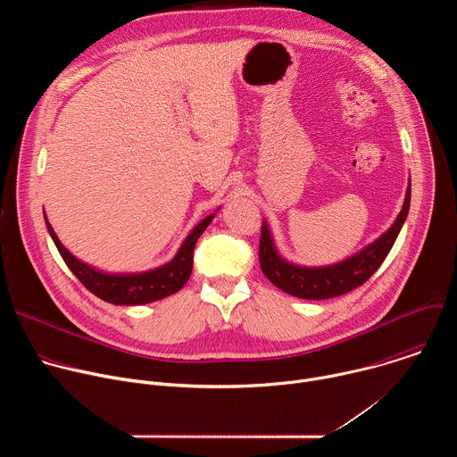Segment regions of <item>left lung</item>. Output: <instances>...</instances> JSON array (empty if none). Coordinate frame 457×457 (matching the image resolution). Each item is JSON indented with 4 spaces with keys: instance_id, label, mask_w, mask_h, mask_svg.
Here are the masks:
<instances>
[{
    "instance_id": "1",
    "label": "left lung",
    "mask_w": 457,
    "mask_h": 457,
    "mask_svg": "<svg viewBox=\"0 0 457 457\" xmlns=\"http://www.w3.org/2000/svg\"><path fill=\"white\" fill-rule=\"evenodd\" d=\"M409 206L411 186L407 187L405 203L396 222L390 226L386 233H383L374 244L361 249L358 254L328 268H300L286 262L273 245L268 224L262 222V233H260L258 244L260 268H262V273L271 284L298 298L325 300L345 295L365 284L383 264V260L386 258L388 251L393 249L400 235V229L409 213Z\"/></svg>"
}]
</instances>
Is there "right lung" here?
Wrapping results in <instances>:
<instances>
[{"label": "right lung", "mask_w": 457, "mask_h": 457, "mask_svg": "<svg viewBox=\"0 0 457 457\" xmlns=\"http://www.w3.org/2000/svg\"><path fill=\"white\" fill-rule=\"evenodd\" d=\"M215 215L206 217L197 228H195L187 238L184 240L182 247L179 249L177 256L170 264L157 268L148 273L139 275H106L101 271H96L94 268L83 264L72 253L64 249V245L59 242L57 235L54 233L52 226L46 222V229L62 256L64 264L71 268V271L79 278V282L94 293L97 298L115 303V305H139V303H150L155 300H161L164 296H170L177 293L189 278L193 270V249L197 244L199 237L204 233V229L210 226Z\"/></svg>", "instance_id": "obj_1"}]
</instances>
